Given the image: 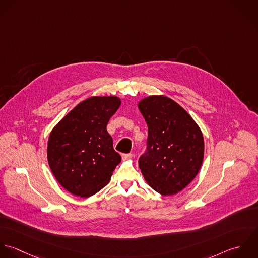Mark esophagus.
<instances>
[{"mask_svg": "<svg viewBox=\"0 0 258 258\" xmlns=\"http://www.w3.org/2000/svg\"><path fill=\"white\" fill-rule=\"evenodd\" d=\"M132 157H133L132 154H122V155H121L122 160H126V159H130V158H132Z\"/></svg>", "mask_w": 258, "mask_h": 258, "instance_id": "esophagus-1", "label": "esophagus"}]
</instances>
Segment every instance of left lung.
I'll list each match as a JSON object with an SVG mask.
<instances>
[{"mask_svg": "<svg viewBox=\"0 0 258 258\" xmlns=\"http://www.w3.org/2000/svg\"><path fill=\"white\" fill-rule=\"evenodd\" d=\"M138 105L149 128L147 151L139 159L142 173L156 192L176 195L201 169L203 133L188 112L167 97L151 96Z\"/></svg>", "mask_w": 258, "mask_h": 258, "instance_id": "obj_1", "label": "left lung"}]
</instances>
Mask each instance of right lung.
Segmentation results:
<instances>
[{
    "instance_id": "1",
    "label": "right lung",
    "mask_w": 258,
    "mask_h": 258,
    "mask_svg": "<svg viewBox=\"0 0 258 258\" xmlns=\"http://www.w3.org/2000/svg\"><path fill=\"white\" fill-rule=\"evenodd\" d=\"M121 101L92 97L76 105L52 128L47 155L57 182L69 192L89 198L104 187L121 157L106 131Z\"/></svg>"
}]
</instances>
